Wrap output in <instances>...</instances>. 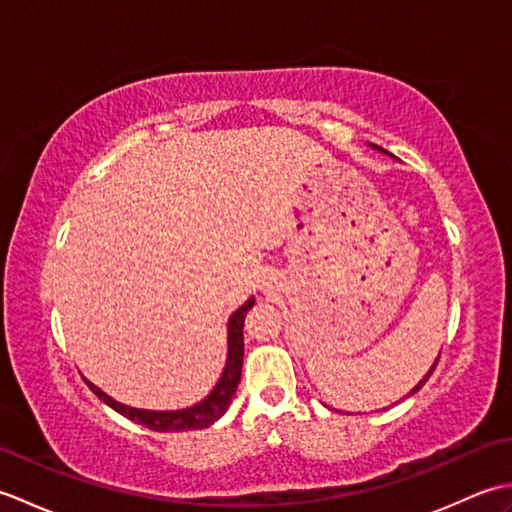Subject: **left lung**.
Listing matches in <instances>:
<instances>
[{
	"instance_id": "1",
	"label": "left lung",
	"mask_w": 512,
	"mask_h": 512,
	"mask_svg": "<svg viewBox=\"0 0 512 512\" xmlns=\"http://www.w3.org/2000/svg\"><path fill=\"white\" fill-rule=\"evenodd\" d=\"M374 149H378V151H383V154H387V151H385V149H383V147H376V145H374ZM438 361H440V356H438V358H436V363H433V365H431V369H429V372H427V374H424V378H422V380H420V383H418V385H416V387H413V389H411V391H409V394H407V396H411V394H416V391H418V389H420V387H422V385H424V383H427V380H429V376H431V374H433V369H436V365H438Z\"/></svg>"
}]
</instances>
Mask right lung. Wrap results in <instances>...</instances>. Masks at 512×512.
I'll list each match as a JSON object with an SVG mask.
<instances>
[{
  "instance_id": "1",
  "label": "right lung",
  "mask_w": 512,
  "mask_h": 512,
  "mask_svg": "<svg viewBox=\"0 0 512 512\" xmlns=\"http://www.w3.org/2000/svg\"><path fill=\"white\" fill-rule=\"evenodd\" d=\"M255 306V297H250L244 306H239L231 319H228V354H226V365L222 369V376L217 380L215 387L209 391V396L202 398L195 405L187 409H173V411H154V409H138L123 405V402L114 400L107 396L103 389L90 383L88 378H83L88 387L99 396L107 407H112L121 416L134 420L136 424H143V427L151 431H193V429H204L211 427L213 422L220 420L226 409L231 407V400L237 391L239 378H242V363H244V319L246 312Z\"/></svg>"
}]
</instances>
